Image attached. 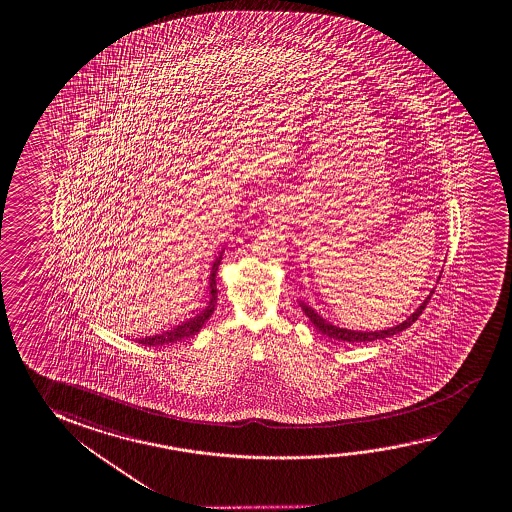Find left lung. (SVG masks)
Listing matches in <instances>:
<instances>
[{"mask_svg":"<svg viewBox=\"0 0 512 512\" xmlns=\"http://www.w3.org/2000/svg\"><path fill=\"white\" fill-rule=\"evenodd\" d=\"M434 293V289L430 291L427 298H425V302L419 305L418 309L412 312L409 318L402 321L400 325H396V327L386 328V330H377V332H359V330H348V328H339L336 325H332V323H328L327 319L321 318L318 312H314L312 307H309L307 303L300 302V307H302L303 312L307 314V318L310 319V323L314 325V327L318 328L321 334H325V336L330 337V339H336V341H344V343H371V341H377V339H386V337L394 336V334H398V332H402L405 328L411 327L412 323L419 318V314L425 310L427 307L428 300H430V296Z\"/></svg>","mask_w":512,"mask_h":512,"instance_id":"8db88e82","label":"left lung"}]
</instances>
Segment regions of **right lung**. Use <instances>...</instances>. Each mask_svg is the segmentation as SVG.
Masks as SVG:
<instances>
[{"label": "right lung", "instance_id": "1", "mask_svg": "<svg viewBox=\"0 0 512 512\" xmlns=\"http://www.w3.org/2000/svg\"><path fill=\"white\" fill-rule=\"evenodd\" d=\"M223 252L225 250H221L219 252L216 260L212 262V269H210V277H209V294L210 300L209 305L205 307V309L200 312V314H196L194 318L187 319L184 321L182 325H178V327L171 328L168 332H162V334H157V336H148L141 337V339H135L137 343L144 344V346H162V344H171L178 343V341H182L185 337H193L202 330L203 325L207 323V319L212 316V312L216 309V302H218V289H216V275H218L219 264H221V259H223Z\"/></svg>", "mask_w": 512, "mask_h": 512}]
</instances>
